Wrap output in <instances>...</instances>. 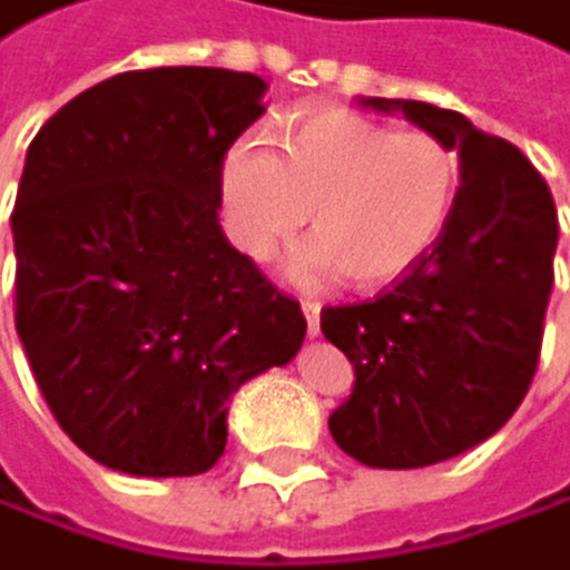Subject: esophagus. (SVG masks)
<instances>
[{
    "label": "esophagus",
    "instance_id": "34e87169",
    "mask_svg": "<svg viewBox=\"0 0 570 570\" xmlns=\"http://www.w3.org/2000/svg\"><path fill=\"white\" fill-rule=\"evenodd\" d=\"M303 317H306V334H309V338H317V334H321V306L303 299Z\"/></svg>",
    "mask_w": 570,
    "mask_h": 570
}]
</instances>
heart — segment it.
Here are the masks:
<instances>
[{
	"mask_svg": "<svg viewBox=\"0 0 570 570\" xmlns=\"http://www.w3.org/2000/svg\"><path fill=\"white\" fill-rule=\"evenodd\" d=\"M459 155L420 129L373 122L348 108H313L278 137L228 147L218 193L228 236L267 261L306 222L313 243L288 257L296 282L342 274L348 288H384L420 264L459 200Z\"/></svg>",
	"mask_w": 570,
	"mask_h": 570,
	"instance_id": "1",
	"label": "heart"
}]
</instances>
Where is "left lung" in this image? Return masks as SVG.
<instances>
[{
    "instance_id": "obj_1",
    "label": "left lung",
    "mask_w": 570,
    "mask_h": 570,
    "mask_svg": "<svg viewBox=\"0 0 570 570\" xmlns=\"http://www.w3.org/2000/svg\"><path fill=\"white\" fill-rule=\"evenodd\" d=\"M448 144L462 186L433 249L377 299L327 306L321 331L355 366L331 436L370 469L448 462L522 405L553 288L557 207L518 147L426 101L355 98Z\"/></svg>"
}]
</instances>
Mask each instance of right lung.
Masks as SVG:
<instances>
[{
    "mask_svg": "<svg viewBox=\"0 0 570 570\" xmlns=\"http://www.w3.org/2000/svg\"><path fill=\"white\" fill-rule=\"evenodd\" d=\"M267 83L215 66L101 80L27 147L17 334L59 426L126 475L222 459L228 402L296 360L306 317L222 232L218 168Z\"/></svg>",
    "mask_w": 570,
    "mask_h": 570,
    "instance_id": "right-lung-1",
    "label": "right lung"
}]
</instances>
